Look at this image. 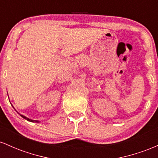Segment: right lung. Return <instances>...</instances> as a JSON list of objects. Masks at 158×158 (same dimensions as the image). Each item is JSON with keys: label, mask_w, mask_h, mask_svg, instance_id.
I'll use <instances>...</instances> for the list:
<instances>
[{"label": "right lung", "mask_w": 158, "mask_h": 158, "mask_svg": "<svg viewBox=\"0 0 158 158\" xmlns=\"http://www.w3.org/2000/svg\"><path fill=\"white\" fill-rule=\"evenodd\" d=\"M20 115H21V117H22L23 119H27V120H28V121H30V122H32V123H39V121H37V120H32V119H29V118H27V117H24V116H23L22 114H20Z\"/></svg>", "instance_id": "right-lung-1"}]
</instances>
